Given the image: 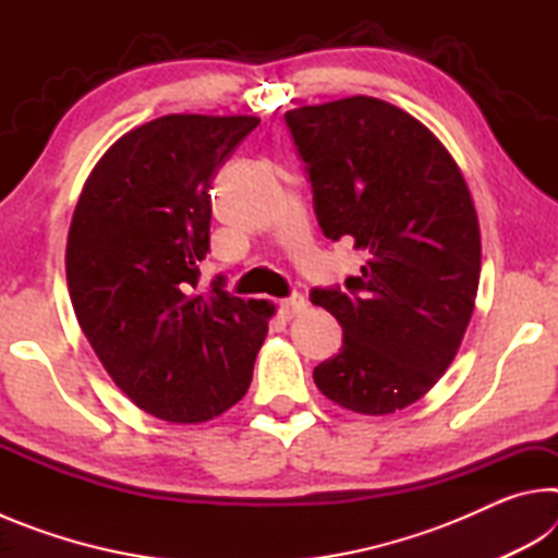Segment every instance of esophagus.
<instances>
[{"mask_svg": "<svg viewBox=\"0 0 558 558\" xmlns=\"http://www.w3.org/2000/svg\"><path fill=\"white\" fill-rule=\"evenodd\" d=\"M305 310H307V300L302 295H292V298L280 300V313L286 319L298 317L300 313H305Z\"/></svg>", "mask_w": 558, "mask_h": 558, "instance_id": "esophagus-1", "label": "esophagus"}]
</instances>
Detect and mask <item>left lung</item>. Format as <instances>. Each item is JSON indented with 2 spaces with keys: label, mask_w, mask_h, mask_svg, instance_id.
Masks as SVG:
<instances>
[{
  "label": "left lung",
  "mask_w": 558,
  "mask_h": 558,
  "mask_svg": "<svg viewBox=\"0 0 558 558\" xmlns=\"http://www.w3.org/2000/svg\"><path fill=\"white\" fill-rule=\"evenodd\" d=\"M327 239L366 253L347 290H313L342 325L315 369L329 401L389 415L426 396L456 359L480 286V223L460 167L391 102L352 96L286 112Z\"/></svg>",
  "instance_id": "8db88e82"
}]
</instances>
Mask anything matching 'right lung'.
<instances>
[{
	"label": "right lung",
	"mask_w": 558,
	"mask_h": 558,
	"mask_svg": "<svg viewBox=\"0 0 558 558\" xmlns=\"http://www.w3.org/2000/svg\"><path fill=\"white\" fill-rule=\"evenodd\" d=\"M256 116H162L108 147L75 204L65 280L110 379L167 423L211 421L248 391L276 305L199 295L211 177Z\"/></svg>",
	"instance_id": "right-lung-1"
}]
</instances>
